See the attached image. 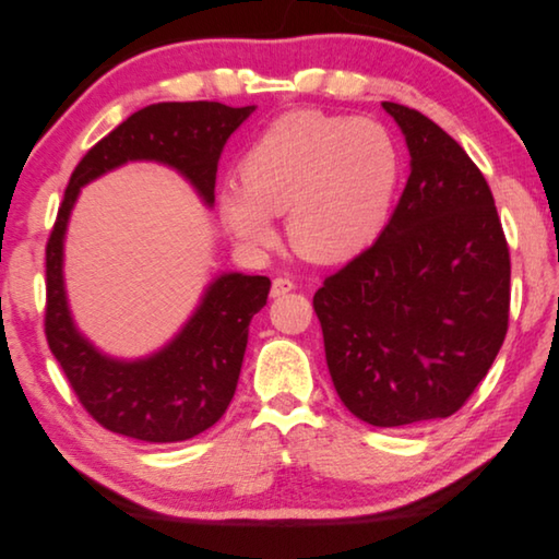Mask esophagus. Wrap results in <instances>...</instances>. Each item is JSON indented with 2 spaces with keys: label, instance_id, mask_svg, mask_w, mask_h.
I'll use <instances>...</instances> for the list:
<instances>
[{
  "label": "esophagus",
  "instance_id": "34e87169",
  "mask_svg": "<svg viewBox=\"0 0 559 559\" xmlns=\"http://www.w3.org/2000/svg\"><path fill=\"white\" fill-rule=\"evenodd\" d=\"M294 289H296L294 280H289V277H275V280H273V289H270V296L280 298V296L289 294V292H294Z\"/></svg>",
  "mask_w": 559,
  "mask_h": 559
}]
</instances>
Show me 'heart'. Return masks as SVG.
<instances>
[{"label": "heart", "instance_id": "heart-1", "mask_svg": "<svg viewBox=\"0 0 559 559\" xmlns=\"http://www.w3.org/2000/svg\"><path fill=\"white\" fill-rule=\"evenodd\" d=\"M396 144L368 118L296 109L275 118L242 158V179L218 186V212L235 238L273 240V216L286 214V238L302 259L337 263L382 230L396 193Z\"/></svg>", "mask_w": 559, "mask_h": 559}]
</instances>
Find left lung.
<instances>
[{
    "mask_svg": "<svg viewBox=\"0 0 559 559\" xmlns=\"http://www.w3.org/2000/svg\"><path fill=\"white\" fill-rule=\"evenodd\" d=\"M411 177L380 238L319 286L312 306L333 386L373 427L450 417L509 331L511 253L492 191L431 118L382 103Z\"/></svg>",
    "mask_w": 559,
    "mask_h": 559,
    "instance_id": "8db88e82",
    "label": "left lung"
}]
</instances>
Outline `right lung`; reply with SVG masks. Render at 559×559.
Wrapping results in <instances>:
<instances>
[{
	"label": "right lung",
	"mask_w": 559,
	"mask_h": 559,
	"mask_svg": "<svg viewBox=\"0 0 559 559\" xmlns=\"http://www.w3.org/2000/svg\"><path fill=\"white\" fill-rule=\"evenodd\" d=\"M257 107L158 103L134 111L79 160L46 242L44 331L76 399L105 429L146 443H179L216 425L238 386L249 321L267 300L270 280L226 273L210 284L175 341L140 361L99 354L67 308L62 240L83 183L128 160H158L214 202L216 165L230 134Z\"/></svg>",
	"instance_id": "obj_1"
}]
</instances>
